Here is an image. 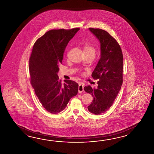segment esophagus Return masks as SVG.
Returning <instances> with one entry per match:
<instances>
[{
  "mask_svg": "<svg viewBox=\"0 0 154 154\" xmlns=\"http://www.w3.org/2000/svg\"><path fill=\"white\" fill-rule=\"evenodd\" d=\"M78 90L79 93H82L84 91V85L80 84L79 85Z\"/></svg>",
  "mask_w": 154,
  "mask_h": 154,
  "instance_id": "obj_1",
  "label": "esophagus"
}]
</instances>
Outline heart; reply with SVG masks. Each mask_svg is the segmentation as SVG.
<instances>
[{
    "label": "heart",
    "instance_id": "heart-1",
    "mask_svg": "<svg viewBox=\"0 0 154 154\" xmlns=\"http://www.w3.org/2000/svg\"><path fill=\"white\" fill-rule=\"evenodd\" d=\"M82 50L84 54H90L94 56L95 55L96 50L95 48L89 43L85 44V45L82 47Z\"/></svg>",
    "mask_w": 154,
    "mask_h": 154
}]
</instances>
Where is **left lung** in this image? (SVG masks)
Wrapping results in <instances>:
<instances>
[{
  "label": "left lung",
  "instance_id": "1",
  "mask_svg": "<svg viewBox=\"0 0 154 154\" xmlns=\"http://www.w3.org/2000/svg\"><path fill=\"white\" fill-rule=\"evenodd\" d=\"M88 29L100 43L101 54L91 75L93 78L98 79L97 88L88 85L84 87V90L94 97L88 107V111L98 115L111 107L121 90L123 57L118 43L107 31L100 29Z\"/></svg>",
  "mask_w": 154,
  "mask_h": 154
}]
</instances>
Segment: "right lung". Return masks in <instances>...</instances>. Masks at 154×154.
Masks as SVG:
<instances>
[{
  "label": "right lung",
  "mask_w": 154,
  "mask_h": 154,
  "mask_svg": "<svg viewBox=\"0 0 154 154\" xmlns=\"http://www.w3.org/2000/svg\"><path fill=\"white\" fill-rule=\"evenodd\" d=\"M80 29L50 30L36 41L29 61L31 83L36 96L46 111L57 114L77 95L78 84L58 76L59 66L69 41Z\"/></svg>",
  "instance_id": "1"
}]
</instances>
